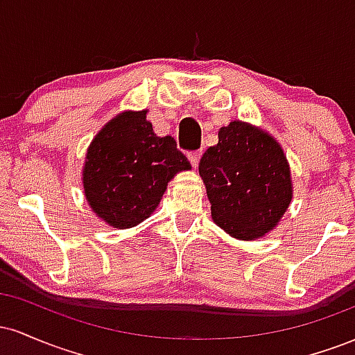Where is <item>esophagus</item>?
Segmentation results:
<instances>
[{"label": "esophagus", "instance_id": "34e87169", "mask_svg": "<svg viewBox=\"0 0 355 355\" xmlns=\"http://www.w3.org/2000/svg\"><path fill=\"white\" fill-rule=\"evenodd\" d=\"M200 157H202L200 152H190L189 153V160H190V164H191V166H193V168H197V166H198Z\"/></svg>", "mask_w": 355, "mask_h": 355}]
</instances>
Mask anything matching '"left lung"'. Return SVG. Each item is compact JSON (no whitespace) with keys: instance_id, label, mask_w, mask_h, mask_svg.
I'll return each mask as SVG.
<instances>
[{"instance_id":"1","label":"left lung","mask_w":355,"mask_h":355,"mask_svg":"<svg viewBox=\"0 0 355 355\" xmlns=\"http://www.w3.org/2000/svg\"><path fill=\"white\" fill-rule=\"evenodd\" d=\"M198 173L211 220L245 242L274 230L294 197L282 146L266 130L242 120L218 130V144L203 153Z\"/></svg>"}]
</instances>
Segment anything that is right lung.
Masks as SVG:
<instances>
[{"label": "right lung", "instance_id": "obj_1", "mask_svg": "<svg viewBox=\"0 0 355 355\" xmlns=\"http://www.w3.org/2000/svg\"><path fill=\"white\" fill-rule=\"evenodd\" d=\"M146 112L113 116L89 144L83 191L89 209L113 229H132L160 205L166 185L190 162L172 137H157Z\"/></svg>", "mask_w": 355, "mask_h": 355}]
</instances>
